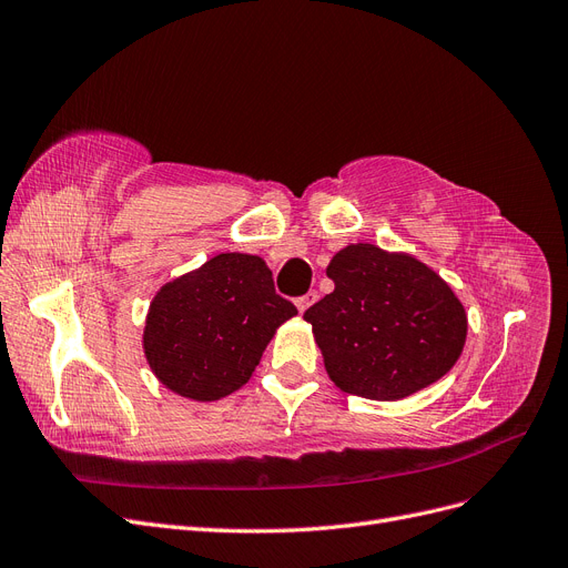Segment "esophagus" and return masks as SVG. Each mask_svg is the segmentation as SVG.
Returning <instances> with one entry per match:
<instances>
[{
    "label": "esophagus",
    "mask_w": 568,
    "mask_h": 568,
    "mask_svg": "<svg viewBox=\"0 0 568 568\" xmlns=\"http://www.w3.org/2000/svg\"><path fill=\"white\" fill-rule=\"evenodd\" d=\"M315 301H317V291H307L305 296L296 298V307H298V312H305Z\"/></svg>",
    "instance_id": "obj_1"
}]
</instances>
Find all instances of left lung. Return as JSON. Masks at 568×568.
<instances>
[{
    "instance_id": "1",
    "label": "left lung",
    "mask_w": 568,
    "mask_h": 568,
    "mask_svg": "<svg viewBox=\"0 0 568 568\" xmlns=\"http://www.w3.org/2000/svg\"><path fill=\"white\" fill-rule=\"evenodd\" d=\"M326 275L336 288L303 320L343 393L404 399L458 362L467 315L433 267L410 253L349 244L331 258Z\"/></svg>"
}]
</instances>
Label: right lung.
Wrapping results in <instances>:
<instances>
[{
    "mask_svg": "<svg viewBox=\"0 0 568 568\" xmlns=\"http://www.w3.org/2000/svg\"><path fill=\"white\" fill-rule=\"evenodd\" d=\"M298 310L275 293L261 256L219 253L152 298L143 349L171 393L216 402L240 389L275 331Z\"/></svg>",
    "mask_w": 568,
    "mask_h": 568,
    "instance_id": "1",
    "label": "right lung"
}]
</instances>
